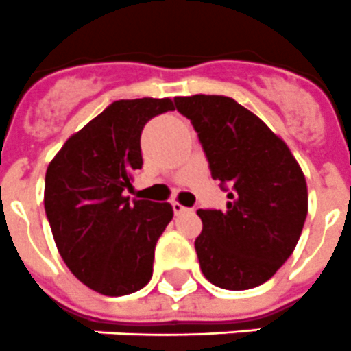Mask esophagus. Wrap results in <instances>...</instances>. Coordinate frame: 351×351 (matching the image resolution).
I'll use <instances>...</instances> for the list:
<instances>
[{
	"instance_id": "obj_1",
	"label": "esophagus",
	"mask_w": 351,
	"mask_h": 351,
	"mask_svg": "<svg viewBox=\"0 0 351 351\" xmlns=\"http://www.w3.org/2000/svg\"><path fill=\"white\" fill-rule=\"evenodd\" d=\"M172 208H173V214H176V215L183 214V212L190 210V208H186V206H183V204L179 203V201H172Z\"/></svg>"
}]
</instances>
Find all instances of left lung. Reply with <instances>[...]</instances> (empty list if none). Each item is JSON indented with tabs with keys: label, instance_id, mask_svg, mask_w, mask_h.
Masks as SVG:
<instances>
[{
	"label": "left lung",
	"instance_id": "8db88e82",
	"mask_svg": "<svg viewBox=\"0 0 351 351\" xmlns=\"http://www.w3.org/2000/svg\"><path fill=\"white\" fill-rule=\"evenodd\" d=\"M210 172L228 192L224 210H197L203 276L224 290L266 282L295 250L308 214L306 179L281 137L226 96L176 97Z\"/></svg>",
	"mask_w": 351,
	"mask_h": 351
}]
</instances>
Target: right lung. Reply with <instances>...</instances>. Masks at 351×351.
Masks as SVG:
<instances>
[{
	"instance_id": "add662e5",
	"label": "right lung",
	"mask_w": 351,
	"mask_h": 351,
	"mask_svg": "<svg viewBox=\"0 0 351 351\" xmlns=\"http://www.w3.org/2000/svg\"><path fill=\"white\" fill-rule=\"evenodd\" d=\"M173 110L170 97L114 101L66 139L45 176V212L58 252L83 285L108 297L148 285L170 203L127 195L143 167L141 132Z\"/></svg>"
}]
</instances>
